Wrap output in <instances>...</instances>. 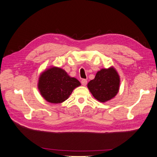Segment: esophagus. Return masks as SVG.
<instances>
[{"instance_id":"1","label":"esophagus","mask_w":157,"mask_h":157,"mask_svg":"<svg viewBox=\"0 0 157 157\" xmlns=\"http://www.w3.org/2000/svg\"><path fill=\"white\" fill-rule=\"evenodd\" d=\"M81 83H82V86H86V84H87V80H86V79H82V80H81Z\"/></svg>"}]
</instances>
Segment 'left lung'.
I'll return each instance as SVG.
<instances>
[{"instance_id":"left-lung-1","label":"left lung","mask_w":157,"mask_h":157,"mask_svg":"<svg viewBox=\"0 0 157 157\" xmlns=\"http://www.w3.org/2000/svg\"><path fill=\"white\" fill-rule=\"evenodd\" d=\"M120 76L114 67L101 69L97 72L95 78L87 83L90 92L100 102L112 99L118 94Z\"/></svg>"}]
</instances>
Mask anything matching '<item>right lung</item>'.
I'll list each match as a JSON object with an SVG mask.
<instances>
[{"mask_svg":"<svg viewBox=\"0 0 157 157\" xmlns=\"http://www.w3.org/2000/svg\"><path fill=\"white\" fill-rule=\"evenodd\" d=\"M81 85L78 80L57 67L47 69L40 75L38 89L48 102L59 104L68 99L75 87Z\"/></svg>","mask_w":157,"mask_h":157,"instance_id":"right-lung-1","label":"right lung"}]
</instances>
